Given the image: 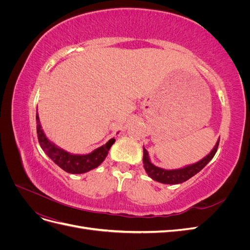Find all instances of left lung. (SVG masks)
Masks as SVG:
<instances>
[{
	"mask_svg": "<svg viewBox=\"0 0 250 250\" xmlns=\"http://www.w3.org/2000/svg\"><path fill=\"white\" fill-rule=\"evenodd\" d=\"M219 141L217 142L214 149L210 151V153L204 158H202L200 162L196 163L194 165H191V166H187V167H185L183 169H178V170H165L162 168L155 167L154 165L150 163L147 150L144 148V156H143L144 168H145L148 175L153 180L158 181V183L168 184V185L181 184V183H184V181H187L188 179L193 177L195 174H197L200 170H202L204 167H206L208 163L216 154L218 146H219Z\"/></svg>",
	"mask_w": 250,
	"mask_h": 250,
	"instance_id": "left-lung-1",
	"label": "left lung"
}]
</instances>
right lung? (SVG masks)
<instances>
[{
    "instance_id": "obj_1",
    "label": "right lung",
    "mask_w": 250,
    "mask_h": 250,
    "mask_svg": "<svg viewBox=\"0 0 250 250\" xmlns=\"http://www.w3.org/2000/svg\"><path fill=\"white\" fill-rule=\"evenodd\" d=\"M36 132L40 145L46 154L62 170L72 174L85 173L97 168L105 160L109 148L116 141L115 139H110L105 145L96 149L89 154L74 155L67 153L66 151L58 148L54 144L49 142L41 127L39 115L36 116Z\"/></svg>"
}]
</instances>
